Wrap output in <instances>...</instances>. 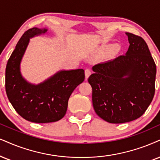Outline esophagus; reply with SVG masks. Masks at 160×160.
Here are the masks:
<instances>
[{
  "instance_id": "obj_1",
  "label": "esophagus",
  "mask_w": 160,
  "mask_h": 160,
  "mask_svg": "<svg viewBox=\"0 0 160 160\" xmlns=\"http://www.w3.org/2000/svg\"><path fill=\"white\" fill-rule=\"evenodd\" d=\"M84 73H85V78H86V80H87L88 78H89V76H90V74H91V71H90V69H86L85 72H84Z\"/></svg>"
}]
</instances>
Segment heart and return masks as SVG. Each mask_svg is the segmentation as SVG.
Instances as JSON below:
<instances>
[{
  "label": "heart",
  "instance_id": "1",
  "mask_svg": "<svg viewBox=\"0 0 160 160\" xmlns=\"http://www.w3.org/2000/svg\"><path fill=\"white\" fill-rule=\"evenodd\" d=\"M114 47L113 45H108V46H104L103 47H102L101 50L102 52H108V51H109L111 50V49H113Z\"/></svg>",
  "mask_w": 160,
  "mask_h": 160
}]
</instances>
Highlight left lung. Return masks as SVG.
Returning <instances> with one entry per match:
<instances>
[{
  "mask_svg": "<svg viewBox=\"0 0 160 160\" xmlns=\"http://www.w3.org/2000/svg\"><path fill=\"white\" fill-rule=\"evenodd\" d=\"M125 34L130 46L125 56L96 64L88 78L95 112L113 124L140 117L155 92L157 68L146 42L132 33Z\"/></svg>",
  "mask_w": 160,
  "mask_h": 160,
  "instance_id": "obj_1",
  "label": "left lung"
}]
</instances>
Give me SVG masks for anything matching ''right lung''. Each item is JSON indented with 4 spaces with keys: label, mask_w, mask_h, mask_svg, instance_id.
Instances as JSON below:
<instances>
[{
    "label": "right lung",
    "mask_w": 160,
    "mask_h": 160,
    "mask_svg": "<svg viewBox=\"0 0 160 160\" xmlns=\"http://www.w3.org/2000/svg\"><path fill=\"white\" fill-rule=\"evenodd\" d=\"M47 30L33 27L26 31L6 68V92L9 102L21 117L35 123L54 122L62 119L70 95L84 80L83 69L60 70L38 84L29 83L22 76L20 66L29 39L45 34Z\"/></svg>",
    "instance_id": "right-lung-1"
}]
</instances>
